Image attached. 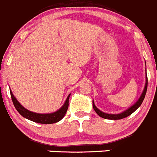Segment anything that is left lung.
Returning a JSON list of instances; mask_svg holds the SVG:
<instances>
[{
  "label": "left lung",
  "mask_w": 157,
  "mask_h": 157,
  "mask_svg": "<svg viewBox=\"0 0 157 157\" xmlns=\"http://www.w3.org/2000/svg\"><path fill=\"white\" fill-rule=\"evenodd\" d=\"M147 80H147V76L146 84H145L144 90V92L142 93L140 99H138V101H137V102H136L134 105H132V106H131V108L128 109V110L124 111V112H121V113H120V114H117V115H113V114H107V113H105V112H101L99 109H98L97 108H96V105H95V104H94V102H93V109H94L95 112H96V113L99 115V116L102 117V118H105V119L118 120V119H121V118H126V117L129 116V115H131L133 112H135V111L140 106V105L142 104V102H143L144 99V97H145V95H146V93H147Z\"/></svg>",
  "instance_id": "left-lung-1"
}]
</instances>
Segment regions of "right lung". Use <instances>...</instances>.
<instances>
[{
  "mask_svg": "<svg viewBox=\"0 0 157 157\" xmlns=\"http://www.w3.org/2000/svg\"><path fill=\"white\" fill-rule=\"evenodd\" d=\"M10 92L13 103L14 106H15L17 112L23 117L27 118V119L30 120V121H34V122L40 123V124H53V123L58 122V121H59L60 120H61L64 118L66 112H67V109H68L69 97L71 96V94H69L68 96H67L64 105L59 110L57 111V112L51 114H38L30 112V111L25 109L24 107L22 106L20 104V102L14 97L11 90H10Z\"/></svg>",
  "mask_w": 157,
  "mask_h": 157,
  "instance_id": "add662e5",
  "label": "right lung"
}]
</instances>
